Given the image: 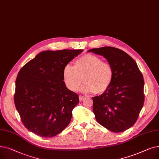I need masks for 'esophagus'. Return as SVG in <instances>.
Instances as JSON below:
<instances>
[{
  "label": "esophagus",
  "instance_id": "34e87169",
  "mask_svg": "<svg viewBox=\"0 0 159 159\" xmlns=\"http://www.w3.org/2000/svg\"><path fill=\"white\" fill-rule=\"evenodd\" d=\"M85 99V97L84 96H82V95H79V101L81 102L82 101H84Z\"/></svg>",
  "mask_w": 159,
  "mask_h": 159
}]
</instances>
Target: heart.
<instances>
[{"mask_svg": "<svg viewBox=\"0 0 159 159\" xmlns=\"http://www.w3.org/2000/svg\"><path fill=\"white\" fill-rule=\"evenodd\" d=\"M62 76L66 87L72 91L78 90L84 79L85 84L80 88L82 92L102 94L111 86L114 70L110 64L103 62L101 57L86 54L75 61L74 67L66 65Z\"/></svg>", "mask_w": 159, "mask_h": 159, "instance_id": "b5f03b06", "label": "heart"}]
</instances>
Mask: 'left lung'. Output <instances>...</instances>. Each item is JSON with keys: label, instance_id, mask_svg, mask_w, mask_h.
<instances>
[{"label": "left lung", "instance_id": "1", "mask_svg": "<svg viewBox=\"0 0 159 159\" xmlns=\"http://www.w3.org/2000/svg\"><path fill=\"white\" fill-rule=\"evenodd\" d=\"M103 56L114 70V79L106 92L93 98L97 121L113 132L124 131L135 124L144 102L143 74L136 62L122 50L110 46L88 51Z\"/></svg>", "mask_w": 159, "mask_h": 159}]
</instances>
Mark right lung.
I'll list each match as a JSON object with an SVG mask.
<instances>
[{"instance_id":"obj_1","label":"right lung","mask_w":159,"mask_h":159,"mask_svg":"<svg viewBox=\"0 0 159 159\" xmlns=\"http://www.w3.org/2000/svg\"><path fill=\"white\" fill-rule=\"evenodd\" d=\"M82 49L44 51L25 64L15 82L14 102L30 131L53 137L70 124L79 95L66 88L64 67Z\"/></svg>"}]
</instances>
